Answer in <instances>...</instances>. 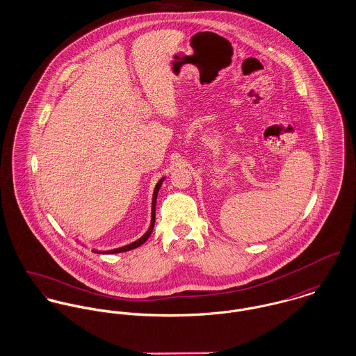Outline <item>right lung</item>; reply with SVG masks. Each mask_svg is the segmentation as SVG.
Wrapping results in <instances>:
<instances>
[{"label":"right lung","mask_w":356,"mask_h":356,"mask_svg":"<svg viewBox=\"0 0 356 356\" xmlns=\"http://www.w3.org/2000/svg\"><path fill=\"white\" fill-rule=\"evenodd\" d=\"M163 181H164V177L156 184V186H154V192H153V199H152V219H151V226H149V229L147 230V233L141 237V238H138L137 241H134V243H131V244H129V245H124V247H120V248H116V250H111V251H93V252H96V254H119V252H126V251H130V250H134V248H138L140 245H143L148 238H149V236L152 234L153 226H154V209H156V199H157V193H159V189H160V186H161V184H163Z\"/></svg>","instance_id":"add662e5"}]
</instances>
